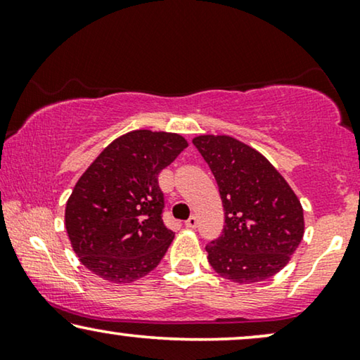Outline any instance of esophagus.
<instances>
[{"label": "esophagus", "instance_id": "1", "mask_svg": "<svg viewBox=\"0 0 360 360\" xmlns=\"http://www.w3.org/2000/svg\"><path fill=\"white\" fill-rule=\"evenodd\" d=\"M185 226L190 229H195L196 226H198V218H196V216H190V218L185 221Z\"/></svg>", "mask_w": 360, "mask_h": 360}]
</instances>
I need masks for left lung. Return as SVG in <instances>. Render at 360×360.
Returning a JSON list of instances; mask_svg holds the SVG:
<instances>
[{"instance_id":"left-lung-1","label":"left lung","mask_w":360,"mask_h":360,"mask_svg":"<svg viewBox=\"0 0 360 360\" xmlns=\"http://www.w3.org/2000/svg\"><path fill=\"white\" fill-rule=\"evenodd\" d=\"M193 144L218 181L224 208L223 234L206 245L208 262L234 283L270 278L303 239L298 196L259 150L234 137L203 134Z\"/></svg>"}]
</instances>
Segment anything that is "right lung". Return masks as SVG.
I'll return each mask as SVG.
<instances>
[{"label":"right lung","mask_w":360,"mask_h":360,"mask_svg":"<svg viewBox=\"0 0 360 360\" xmlns=\"http://www.w3.org/2000/svg\"><path fill=\"white\" fill-rule=\"evenodd\" d=\"M186 147L175 132L131 131L78 179L67 200L65 228L88 270L108 282L131 283L159 265L175 234L162 221L157 176Z\"/></svg>","instance_id":"obj_1"}]
</instances>
